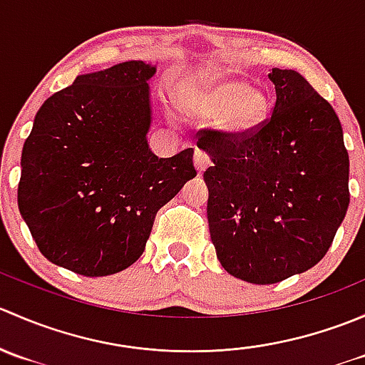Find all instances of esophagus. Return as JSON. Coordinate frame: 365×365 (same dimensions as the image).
Listing matches in <instances>:
<instances>
[{
  "mask_svg": "<svg viewBox=\"0 0 365 365\" xmlns=\"http://www.w3.org/2000/svg\"><path fill=\"white\" fill-rule=\"evenodd\" d=\"M194 164H196L197 171L203 173L210 165V155L205 150H196V152H194Z\"/></svg>",
  "mask_w": 365,
  "mask_h": 365,
  "instance_id": "obj_1",
  "label": "esophagus"
}]
</instances>
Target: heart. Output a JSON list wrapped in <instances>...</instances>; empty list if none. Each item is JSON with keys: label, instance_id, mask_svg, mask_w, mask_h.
I'll list each match as a JSON object with an SVG mask.
<instances>
[{"label": "heart", "instance_id": "b5f03b06", "mask_svg": "<svg viewBox=\"0 0 365 365\" xmlns=\"http://www.w3.org/2000/svg\"><path fill=\"white\" fill-rule=\"evenodd\" d=\"M190 118L217 116V127L231 135H245L259 128L270 113L263 90L245 86L238 79H213L203 88L180 98Z\"/></svg>", "mask_w": 365, "mask_h": 365}]
</instances>
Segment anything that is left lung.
Segmentation results:
<instances>
[{
	"instance_id": "left-lung-1",
	"label": "left lung",
	"mask_w": 365,
	"mask_h": 365,
	"mask_svg": "<svg viewBox=\"0 0 365 365\" xmlns=\"http://www.w3.org/2000/svg\"><path fill=\"white\" fill-rule=\"evenodd\" d=\"M272 116L245 135L201 128L208 226L227 274L275 284L314 267L349 205V159L332 106L295 70L272 68Z\"/></svg>"
}]
</instances>
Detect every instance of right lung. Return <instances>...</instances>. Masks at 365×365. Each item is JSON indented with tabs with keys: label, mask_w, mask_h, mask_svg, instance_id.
Returning a JSON list of instances; mask_svg holds the SVG:
<instances>
[{
	"label": "right lung",
	"mask_w": 365,
	"mask_h": 365,
	"mask_svg": "<svg viewBox=\"0 0 365 365\" xmlns=\"http://www.w3.org/2000/svg\"><path fill=\"white\" fill-rule=\"evenodd\" d=\"M145 61L77 76L36 113L21 157L17 203L40 252L86 277L125 270L145 251L157 212L196 176L187 148L150 150Z\"/></svg>",
	"instance_id": "right-lung-1"
}]
</instances>
